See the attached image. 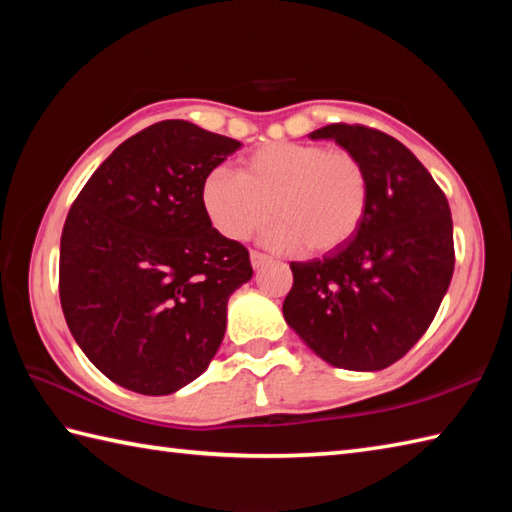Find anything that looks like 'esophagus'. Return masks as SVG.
Here are the masks:
<instances>
[{
  "mask_svg": "<svg viewBox=\"0 0 512 512\" xmlns=\"http://www.w3.org/2000/svg\"><path fill=\"white\" fill-rule=\"evenodd\" d=\"M270 262V257L268 255H262V253H250V264H253V268L255 270H259L262 268L264 264H268Z\"/></svg>",
  "mask_w": 512,
  "mask_h": 512,
  "instance_id": "34e87169",
  "label": "esophagus"
}]
</instances>
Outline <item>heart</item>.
I'll return each mask as SVG.
<instances>
[{"instance_id": "1", "label": "heart", "mask_w": 512, "mask_h": 512, "mask_svg": "<svg viewBox=\"0 0 512 512\" xmlns=\"http://www.w3.org/2000/svg\"><path fill=\"white\" fill-rule=\"evenodd\" d=\"M202 209L217 233L246 239L270 215L268 244L328 255L361 228L369 206V178L350 151L317 143H273L246 156L242 169L215 167L200 187Z\"/></svg>"}]
</instances>
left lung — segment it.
Instances as JSON below:
<instances>
[{
    "label": "left lung",
    "mask_w": 512,
    "mask_h": 512,
    "mask_svg": "<svg viewBox=\"0 0 512 512\" xmlns=\"http://www.w3.org/2000/svg\"><path fill=\"white\" fill-rule=\"evenodd\" d=\"M363 162L369 206L334 253L292 262L284 319L325 363L378 372L427 332L453 277V222L444 193L411 151L376 129L334 123L308 134Z\"/></svg>",
    "instance_id": "obj_1"
}]
</instances>
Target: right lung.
<instances>
[{
	"mask_svg": "<svg viewBox=\"0 0 512 512\" xmlns=\"http://www.w3.org/2000/svg\"><path fill=\"white\" fill-rule=\"evenodd\" d=\"M239 140L162 121L118 145L74 200L61 235L65 323L107 378L167 396L198 378L226 332L248 250L217 233L200 187Z\"/></svg>",
	"mask_w": 512,
	"mask_h": 512,
	"instance_id": "right-lung-1",
	"label": "right lung"
}]
</instances>
